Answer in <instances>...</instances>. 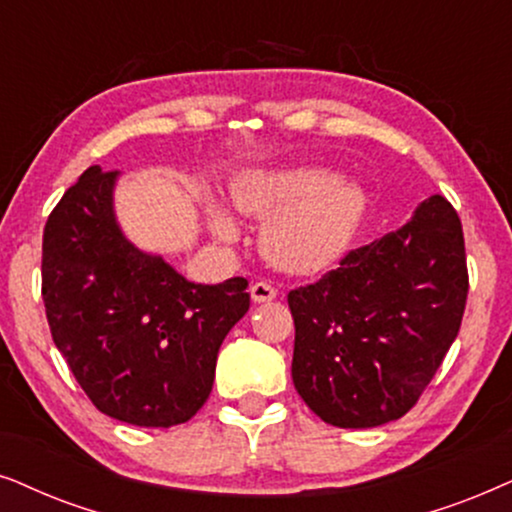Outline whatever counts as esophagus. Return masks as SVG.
Masks as SVG:
<instances>
[{
    "label": "esophagus",
    "instance_id": "1",
    "mask_svg": "<svg viewBox=\"0 0 512 512\" xmlns=\"http://www.w3.org/2000/svg\"><path fill=\"white\" fill-rule=\"evenodd\" d=\"M250 297L252 302H271V299H276V288L267 281H257L252 283Z\"/></svg>",
    "mask_w": 512,
    "mask_h": 512
}]
</instances>
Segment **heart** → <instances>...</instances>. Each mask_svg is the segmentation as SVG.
<instances>
[{
  "label": "heart",
  "instance_id": "obj_1",
  "mask_svg": "<svg viewBox=\"0 0 512 512\" xmlns=\"http://www.w3.org/2000/svg\"><path fill=\"white\" fill-rule=\"evenodd\" d=\"M234 206L245 215L267 217L262 252L276 267L311 274L335 262L351 243L365 213V194L353 182L337 180L318 166L264 170L245 177L234 192ZM213 231L222 241L236 238L234 217L215 208Z\"/></svg>",
  "mask_w": 512,
  "mask_h": 512
}]
</instances>
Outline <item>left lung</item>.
I'll return each instance as SVG.
<instances>
[{"label":"left lung","mask_w":512,"mask_h":512,"mask_svg":"<svg viewBox=\"0 0 512 512\" xmlns=\"http://www.w3.org/2000/svg\"><path fill=\"white\" fill-rule=\"evenodd\" d=\"M468 297L461 220L445 196L403 229L290 290L292 381L325 424L372 428L417 405L459 335Z\"/></svg>","instance_id":"1"}]
</instances>
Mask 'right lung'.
Returning a JSON list of instances; mask_svg holds the SVG:
<instances>
[{
  "instance_id": "right-lung-1",
  "label": "right lung",
  "mask_w": 512,
  "mask_h": 512,
  "mask_svg": "<svg viewBox=\"0 0 512 512\" xmlns=\"http://www.w3.org/2000/svg\"><path fill=\"white\" fill-rule=\"evenodd\" d=\"M114 177L117 170H84L46 220V318L102 414L170 428L192 419L213 391L222 339L250 306L248 281L189 283L133 248L112 213Z\"/></svg>"
}]
</instances>
